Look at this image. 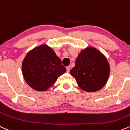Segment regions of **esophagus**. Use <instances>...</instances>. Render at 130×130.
<instances>
[{"instance_id": "1", "label": "esophagus", "mask_w": 130, "mask_h": 130, "mask_svg": "<svg viewBox=\"0 0 130 130\" xmlns=\"http://www.w3.org/2000/svg\"><path fill=\"white\" fill-rule=\"evenodd\" d=\"M70 66H68L67 67V73H69L70 71Z\"/></svg>"}]
</instances>
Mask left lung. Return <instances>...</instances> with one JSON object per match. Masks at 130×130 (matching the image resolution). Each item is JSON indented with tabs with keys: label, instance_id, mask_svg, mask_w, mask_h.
Segmentation results:
<instances>
[{
	"label": "left lung",
	"instance_id": "obj_1",
	"mask_svg": "<svg viewBox=\"0 0 130 130\" xmlns=\"http://www.w3.org/2000/svg\"><path fill=\"white\" fill-rule=\"evenodd\" d=\"M110 65L105 57L93 47H88L78 54L75 66L70 72L79 88L86 92L102 89L107 82Z\"/></svg>",
	"mask_w": 130,
	"mask_h": 130
}]
</instances>
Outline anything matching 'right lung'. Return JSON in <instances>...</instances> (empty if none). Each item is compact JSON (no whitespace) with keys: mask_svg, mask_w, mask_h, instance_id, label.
I'll return each instance as SVG.
<instances>
[{"mask_svg":"<svg viewBox=\"0 0 130 130\" xmlns=\"http://www.w3.org/2000/svg\"><path fill=\"white\" fill-rule=\"evenodd\" d=\"M21 68L26 83L38 91L47 90L67 70L60 58L47 44L29 51L23 60Z\"/></svg>","mask_w":130,"mask_h":130,"instance_id":"right-lung-1","label":"right lung"}]
</instances>
